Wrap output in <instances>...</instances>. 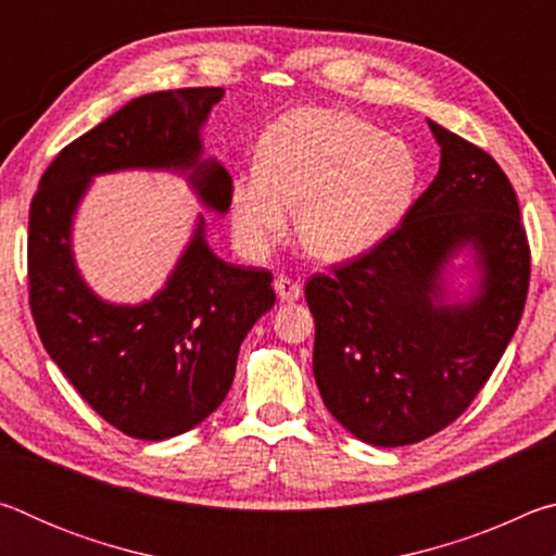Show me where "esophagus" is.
I'll list each match as a JSON object with an SVG mask.
<instances>
[{
  "mask_svg": "<svg viewBox=\"0 0 556 556\" xmlns=\"http://www.w3.org/2000/svg\"><path fill=\"white\" fill-rule=\"evenodd\" d=\"M275 291L281 301H296L301 296V285L287 275H277L275 279Z\"/></svg>",
  "mask_w": 556,
  "mask_h": 556,
  "instance_id": "obj_1",
  "label": "esophagus"
}]
</instances>
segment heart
I'll list each match as a JSON object with an SVG mask.
<instances>
[{"label": "heart", "mask_w": 556, "mask_h": 556, "mask_svg": "<svg viewBox=\"0 0 556 556\" xmlns=\"http://www.w3.org/2000/svg\"><path fill=\"white\" fill-rule=\"evenodd\" d=\"M421 162L402 137L333 108H301L260 137L255 168L232 178L235 238L262 255L296 232L314 257L353 260L400 228L417 201Z\"/></svg>", "instance_id": "b5f03b06"}]
</instances>
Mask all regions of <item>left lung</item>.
<instances>
[{"label":"left lung","instance_id":"8db88e82","mask_svg":"<svg viewBox=\"0 0 556 556\" xmlns=\"http://www.w3.org/2000/svg\"><path fill=\"white\" fill-rule=\"evenodd\" d=\"M439 174L390 238L306 281L314 378L326 409L372 446L434 437L468 409L522 318L530 242L495 159L429 122ZM470 243L484 285L468 305H437L438 275Z\"/></svg>","mask_w":556,"mask_h":556}]
</instances>
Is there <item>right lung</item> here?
I'll use <instances>...</instances> for the list:
<instances>
[{
    "label": "right lung",
    "instance_id": "obj_1",
    "mask_svg": "<svg viewBox=\"0 0 556 556\" xmlns=\"http://www.w3.org/2000/svg\"><path fill=\"white\" fill-rule=\"evenodd\" d=\"M223 88L162 90L127 102L63 147L29 208V306L46 353L102 419L122 434L162 441L220 407L240 343L275 306L271 271L228 265L195 228L159 294L139 306L100 301L73 265L75 205L96 174L193 168L201 201L225 213L232 178L199 162L201 125Z\"/></svg>",
    "mask_w": 556,
    "mask_h": 556
}]
</instances>
